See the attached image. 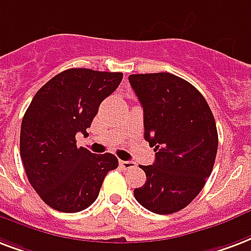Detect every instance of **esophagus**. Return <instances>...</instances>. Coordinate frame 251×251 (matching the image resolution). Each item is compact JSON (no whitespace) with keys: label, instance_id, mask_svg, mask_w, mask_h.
<instances>
[{"label":"esophagus","instance_id":"esophagus-1","mask_svg":"<svg viewBox=\"0 0 251 251\" xmlns=\"http://www.w3.org/2000/svg\"><path fill=\"white\" fill-rule=\"evenodd\" d=\"M120 166L124 170H133V168H135V163L131 162V160H120Z\"/></svg>","mask_w":251,"mask_h":251}]
</instances>
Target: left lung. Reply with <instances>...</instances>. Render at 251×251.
Listing matches in <instances>:
<instances>
[{
  "label": "left lung",
  "mask_w": 251,
  "mask_h": 251,
  "mask_svg": "<svg viewBox=\"0 0 251 251\" xmlns=\"http://www.w3.org/2000/svg\"><path fill=\"white\" fill-rule=\"evenodd\" d=\"M129 81L143 108L145 139L155 151V162L141 166L146 183L134 196L154 213H175L200 194L213 170L215 117L204 96L179 76L138 74Z\"/></svg>",
  "instance_id": "left-lung-1"
}]
</instances>
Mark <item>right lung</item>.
<instances>
[{
  "instance_id": "obj_1",
  "label": "right lung",
  "mask_w": 251,
  "mask_h": 251,
  "mask_svg": "<svg viewBox=\"0 0 251 251\" xmlns=\"http://www.w3.org/2000/svg\"><path fill=\"white\" fill-rule=\"evenodd\" d=\"M122 76L71 68L47 81L28 105L21 125V158L30 184L52 209L75 213L92 205L106 174L118 167L110 152L92 154L76 146V134L87 135Z\"/></svg>"
}]
</instances>
